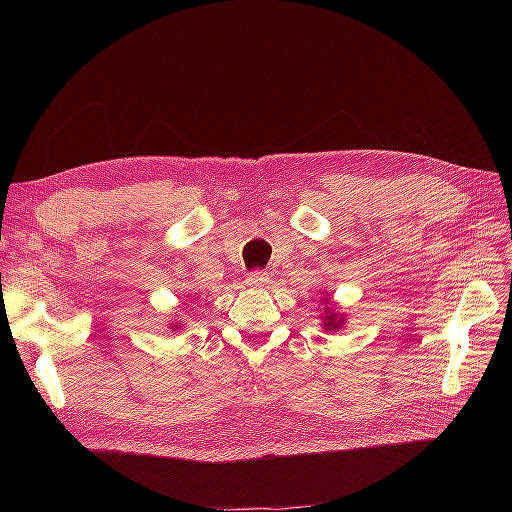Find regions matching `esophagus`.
I'll use <instances>...</instances> for the list:
<instances>
[{"label":"esophagus","instance_id":"obj_1","mask_svg":"<svg viewBox=\"0 0 512 512\" xmlns=\"http://www.w3.org/2000/svg\"><path fill=\"white\" fill-rule=\"evenodd\" d=\"M245 282L252 288H265L269 284V275L265 271H252L250 275H247Z\"/></svg>","mask_w":512,"mask_h":512}]
</instances>
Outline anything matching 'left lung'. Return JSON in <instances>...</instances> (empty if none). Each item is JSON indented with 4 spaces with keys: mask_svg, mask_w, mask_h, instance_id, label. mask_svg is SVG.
<instances>
[{
    "mask_svg": "<svg viewBox=\"0 0 512 512\" xmlns=\"http://www.w3.org/2000/svg\"><path fill=\"white\" fill-rule=\"evenodd\" d=\"M333 294H329L327 290L320 292V320L322 324L320 327L327 331V333H335V331H342L346 327V314L339 312L335 305H331Z\"/></svg>",
    "mask_w": 512,
    "mask_h": 512,
    "instance_id": "obj_1",
    "label": "left lung"
}]
</instances>
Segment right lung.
<instances>
[{"label":"right lung","instance_id":"1","mask_svg":"<svg viewBox=\"0 0 512 512\" xmlns=\"http://www.w3.org/2000/svg\"><path fill=\"white\" fill-rule=\"evenodd\" d=\"M192 299H196V297H192ZM168 329H173V333H177L179 329H183V322H179V320H170V322H168Z\"/></svg>","mask_w":512,"mask_h":512}]
</instances>
